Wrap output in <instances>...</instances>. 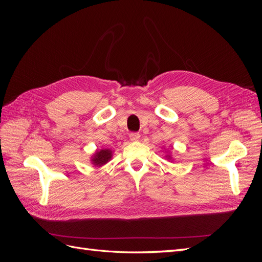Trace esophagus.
I'll return each instance as SVG.
<instances>
[{"label":"esophagus","instance_id":"esophagus-1","mask_svg":"<svg viewBox=\"0 0 262 262\" xmlns=\"http://www.w3.org/2000/svg\"><path fill=\"white\" fill-rule=\"evenodd\" d=\"M140 139V133L139 132H131L130 133V140L131 141H138Z\"/></svg>","mask_w":262,"mask_h":262}]
</instances>
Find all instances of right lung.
Returning a JSON list of instances; mask_svg holds the SVG:
<instances>
[{
	"label": "right lung",
	"instance_id": "obj_1",
	"mask_svg": "<svg viewBox=\"0 0 262 262\" xmlns=\"http://www.w3.org/2000/svg\"><path fill=\"white\" fill-rule=\"evenodd\" d=\"M110 158H112V150L109 149H101L100 152H97L96 155L93 157V163L97 166H101L106 164Z\"/></svg>",
	"mask_w": 262,
	"mask_h": 262
}]
</instances>
